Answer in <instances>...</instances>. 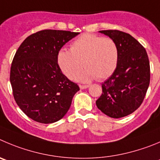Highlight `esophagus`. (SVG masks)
Returning <instances> with one entry per match:
<instances>
[{
  "instance_id": "1",
  "label": "esophagus",
  "mask_w": 160,
  "mask_h": 160,
  "mask_svg": "<svg viewBox=\"0 0 160 160\" xmlns=\"http://www.w3.org/2000/svg\"><path fill=\"white\" fill-rule=\"evenodd\" d=\"M88 87H89L88 85H80V88L82 89V90H83V89L88 88Z\"/></svg>"
}]
</instances>
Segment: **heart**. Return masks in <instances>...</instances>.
I'll return each instance as SVG.
<instances>
[{"label": "heart", "instance_id": "obj_1", "mask_svg": "<svg viewBox=\"0 0 160 160\" xmlns=\"http://www.w3.org/2000/svg\"><path fill=\"white\" fill-rule=\"evenodd\" d=\"M118 58V47L114 39L84 34L72 43L70 51L61 49L57 61L62 72L71 80L80 74L83 65L86 69L78 80L88 82L110 77L117 68Z\"/></svg>", "mask_w": 160, "mask_h": 160}]
</instances>
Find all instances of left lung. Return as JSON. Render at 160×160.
Segmentation results:
<instances>
[{
  "mask_svg": "<svg viewBox=\"0 0 160 160\" xmlns=\"http://www.w3.org/2000/svg\"><path fill=\"white\" fill-rule=\"evenodd\" d=\"M117 43L118 63L114 73L102 83V93L95 102L101 111L113 118L132 114L142 103L150 83V65L142 45L129 34L99 31Z\"/></svg>",
  "mask_w": 160,
  "mask_h": 160,
  "instance_id": "1",
  "label": "left lung"
}]
</instances>
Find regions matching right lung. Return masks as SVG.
Segmentation results:
<instances>
[{"instance_id": "right-lung-1", "label": "right lung", "mask_w": 160, "mask_h": 160, "mask_svg": "<svg viewBox=\"0 0 160 160\" xmlns=\"http://www.w3.org/2000/svg\"><path fill=\"white\" fill-rule=\"evenodd\" d=\"M80 33L43 30L28 36L13 58L10 83L16 103L27 116L40 123H53L66 114L80 90L57 61L62 46Z\"/></svg>"}]
</instances>
